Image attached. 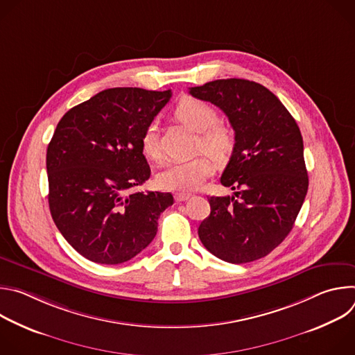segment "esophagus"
<instances>
[{"instance_id":"1","label":"esophagus","mask_w":355,"mask_h":355,"mask_svg":"<svg viewBox=\"0 0 355 355\" xmlns=\"http://www.w3.org/2000/svg\"><path fill=\"white\" fill-rule=\"evenodd\" d=\"M189 198H191V193H187V192H177L175 193V200L177 202H184V200H187Z\"/></svg>"}]
</instances>
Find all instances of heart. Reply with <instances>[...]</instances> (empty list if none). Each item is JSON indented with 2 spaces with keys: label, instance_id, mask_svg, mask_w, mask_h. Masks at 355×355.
I'll return each instance as SVG.
<instances>
[{
  "label": "heart",
  "instance_id": "1",
  "mask_svg": "<svg viewBox=\"0 0 355 355\" xmlns=\"http://www.w3.org/2000/svg\"><path fill=\"white\" fill-rule=\"evenodd\" d=\"M174 116L182 125L198 132L196 147L207 151L216 162H225L234 148L233 130L218 122V112L214 107L193 96H184L174 108ZM141 151L150 160L160 159L159 136L155 123L146 126L141 135ZM215 173L214 160L200 155L191 160L168 163L156 177L162 189L167 191H192L199 188Z\"/></svg>",
  "mask_w": 355,
  "mask_h": 355
}]
</instances>
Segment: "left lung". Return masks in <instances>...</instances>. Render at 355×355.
<instances>
[{
  "label": "left lung",
  "mask_w": 355,
  "mask_h": 355,
  "mask_svg": "<svg viewBox=\"0 0 355 355\" xmlns=\"http://www.w3.org/2000/svg\"><path fill=\"white\" fill-rule=\"evenodd\" d=\"M220 108L234 130V148L220 177L232 196H211L199 239L218 259L243 264L266 257L293 227L309 178L303 140L292 115L264 85L243 78L189 88Z\"/></svg>",
  "instance_id": "8db88e82"
}]
</instances>
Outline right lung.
<instances>
[{"mask_svg":"<svg viewBox=\"0 0 355 355\" xmlns=\"http://www.w3.org/2000/svg\"><path fill=\"white\" fill-rule=\"evenodd\" d=\"M171 98V89L110 88L71 108L47 146L49 208L83 257L125 263L157 233L174 204L170 192L136 191L150 178L141 135Z\"/></svg>","mask_w":355,"mask_h":355,"instance_id":"1","label":"right lung"}]
</instances>
